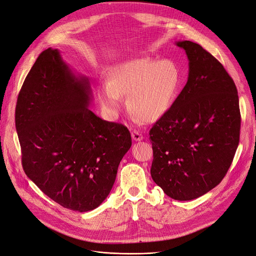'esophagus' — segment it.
<instances>
[{
    "label": "esophagus",
    "mask_w": 256,
    "mask_h": 256,
    "mask_svg": "<svg viewBox=\"0 0 256 256\" xmlns=\"http://www.w3.org/2000/svg\"><path fill=\"white\" fill-rule=\"evenodd\" d=\"M132 140H134V141L138 142V141H142L143 136H142V134H141L140 132H138V130H132Z\"/></svg>",
    "instance_id": "obj_1"
}]
</instances>
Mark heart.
Instances as JSON below:
<instances>
[{"mask_svg":"<svg viewBox=\"0 0 256 256\" xmlns=\"http://www.w3.org/2000/svg\"><path fill=\"white\" fill-rule=\"evenodd\" d=\"M182 84L178 66L172 60L134 58L110 67L106 84L98 88V99L114 118L122 108V97L136 120L153 122L164 116L178 97Z\"/></svg>","mask_w":256,"mask_h":256,"instance_id":"b5f03b06","label":"heart"}]
</instances>
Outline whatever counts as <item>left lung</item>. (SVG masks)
Instances as JSON below:
<instances>
[{
    "mask_svg": "<svg viewBox=\"0 0 256 256\" xmlns=\"http://www.w3.org/2000/svg\"><path fill=\"white\" fill-rule=\"evenodd\" d=\"M189 60L188 82L150 130L151 176L174 200L196 199L222 180L239 145L236 84L200 44L176 42Z\"/></svg>",
    "mask_w": 256,
    "mask_h": 256,
    "instance_id": "obj_1",
    "label": "left lung"
}]
</instances>
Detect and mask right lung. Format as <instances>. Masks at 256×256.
Instances as JSON below:
<instances>
[{"label": "right lung", "mask_w": 256, "mask_h": 256, "mask_svg": "<svg viewBox=\"0 0 256 256\" xmlns=\"http://www.w3.org/2000/svg\"><path fill=\"white\" fill-rule=\"evenodd\" d=\"M90 101L88 78L76 76L59 50L49 48L26 78L15 110L26 176L56 203L78 212L107 198L132 146L128 128L100 118L88 109Z\"/></svg>", "instance_id": "right-lung-1"}]
</instances>
